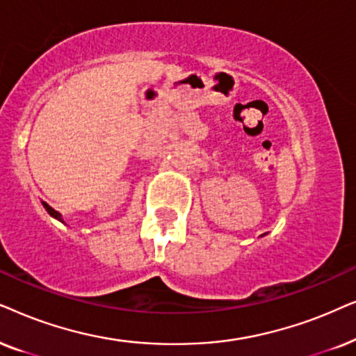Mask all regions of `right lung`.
Masks as SVG:
<instances>
[{
  "label": "right lung",
  "instance_id": "right-lung-1",
  "mask_svg": "<svg viewBox=\"0 0 356 356\" xmlns=\"http://www.w3.org/2000/svg\"><path fill=\"white\" fill-rule=\"evenodd\" d=\"M44 207H45V210H47V211H49L51 216H54V218H56V220H60V221H61V215H60V213H58V211H55V210H54V208H51V207H49V205H47V203H45V202H44Z\"/></svg>",
  "mask_w": 356,
  "mask_h": 356
}]
</instances>
